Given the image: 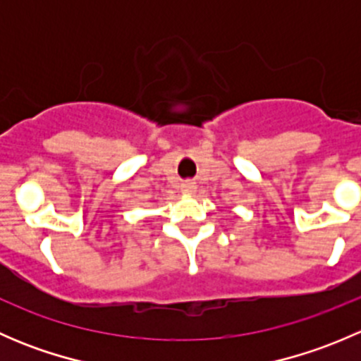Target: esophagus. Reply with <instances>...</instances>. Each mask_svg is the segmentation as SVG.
I'll use <instances>...</instances> for the list:
<instances>
[{
	"mask_svg": "<svg viewBox=\"0 0 361 361\" xmlns=\"http://www.w3.org/2000/svg\"><path fill=\"white\" fill-rule=\"evenodd\" d=\"M195 183L194 181H185V183H181V194H185V195H192L195 192Z\"/></svg>",
	"mask_w": 361,
	"mask_h": 361,
	"instance_id": "1",
	"label": "esophagus"
}]
</instances>
